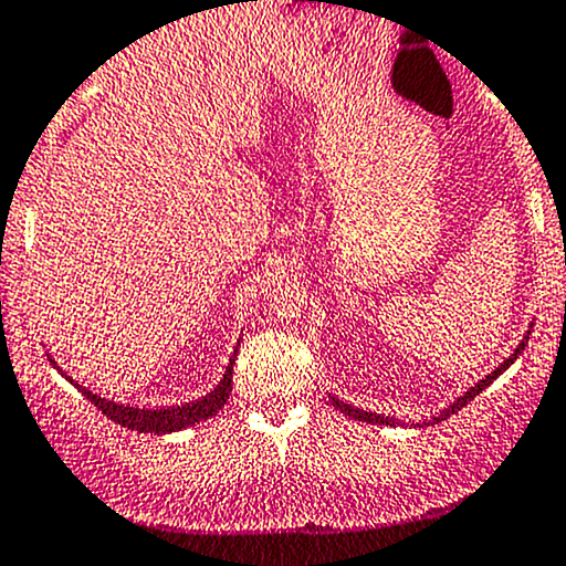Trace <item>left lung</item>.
Masks as SVG:
<instances>
[{"instance_id": "1", "label": "left lung", "mask_w": 566, "mask_h": 566, "mask_svg": "<svg viewBox=\"0 0 566 566\" xmlns=\"http://www.w3.org/2000/svg\"><path fill=\"white\" fill-rule=\"evenodd\" d=\"M526 343H528V337H524V339H521V345H518V348H515V354H513V356H510V358H507V361H504V364H500V367H496V369H494V373H491V375H485V378H483V380H480V382H478V386H472V388H470V391H467V394H464V397H459V399H455V402H453L451 407H448V410H442V412H440V416H437V418H431V423H440V421H446V418H448V416H453V412H455V410H461V407H464L467 402H472V399H475V397H478V394H480V391H483V388H485V386H489V382H494L496 378H500V375L504 373V369H507V367H510V364H513V361H515V358H518V356H521V350H524V348H526ZM332 405H334V407H337V410H339V412H345V416H348V418H356V421H367V423H386V427H394V423H397V421H394V418L378 416V412H367V410H358V407H350V405L339 402V399H334V397H332Z\"/></svg>"}]
</instances>
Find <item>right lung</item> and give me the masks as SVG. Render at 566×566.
Segmentation results:
<instances>
[{
	"label": "right lung",
	"mask_w": 566,
	"mask_h": 566,
	"mask_svg": "<svg viewBox=\"0 0 566 566\" xmlns=\"http://www.w3.org/2000/svg\"><path fill=\"white\" fill-rule=\"evenodd\" d=\"M232 369H234V358L232 364H229L223 380L218 382L210 394H205L202 399H193V402L178 405V407H159V410H150V407H126V405L111 402V399L96 397V394H91L81 386L77 388H81L83 397H86L88 402H94L107 418H111V421L120 423V427L132 431H150V434H167V431L193 427V423L208 421L210 416H216V412L227 405L229 394H232Z\"/></svg>",
	"instance_id": "add662e5"
}]
</instances>
